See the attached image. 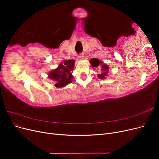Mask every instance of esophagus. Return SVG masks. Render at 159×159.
Instances as JSON below:
<instances>
[{
	"label": "esophagus",
	"mask_w": 159,
	"mask_h": 159,
	"mask_svg": "<svg viewBox=\"0 0 159 159\" xmlns=\"http://www.w3.org/2000/svg\"><path fill=\"white\" fill-rule=\"evenodd\" d=\"M78 57L80 60H82L84 58V55L82 54H80L78 55Z\"/></svg>",
	"instance_id": "34e87169"
}]
</instances>
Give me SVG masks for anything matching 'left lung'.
<instances>
[{"label":"left lung","instance_id":"left-lung-1","mask_svg":"<svg viewBox=\"0 0 159 159\" xmlns=\"http://www.w3.org/2000/svg\"><path fill=\"white\" fill-rule=\"evenodd\" d=\"M90 64L93 68H98V66H100L101 68V74H99L98 77L100 79H105V76L107 75L109 73V67L105 64H103V62L99 61L98 58H92L89 60Z\"/></svg>","mask_w":159,"mask_h":159}]
</instances>
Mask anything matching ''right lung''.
Masks as SVG:
<instances>
[{
    "instance_id": "1",
    "label": "right lung",
    "mask_w": 159,
    "mask_h": 159,
    "mask_svg": "<svg viewBox=\"0 0 159 159\" xmlns=\"http://www.w3.org/2000/svg\"><path fill=\"white\" fill-rule=\"evenodd\" d=\"M75 61L74 60H64L57 68L51 71L48 74V78L55 81L56 88H63L70 84L73 76L71 71L74 68Z\"/></svg>"
}]
</instances>
